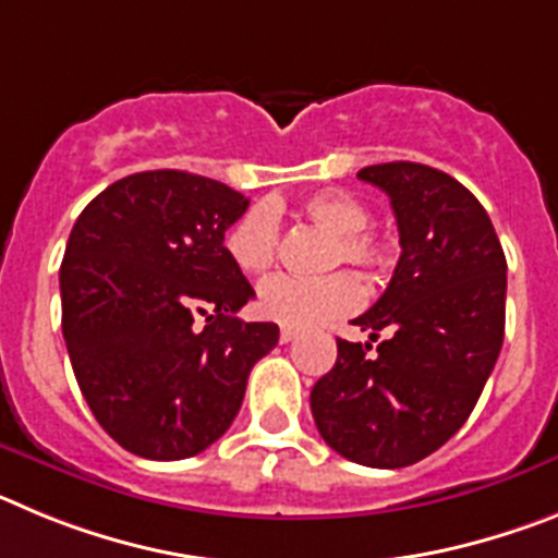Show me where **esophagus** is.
Listing matches in <instances>:
<instances>
[{
	"label": "esophagus",
	"instance_id": "34e87169",
	"mask_svg": "<svg viewBox=\"0 0 558 558\" xmlns=\"http://www.w3.org/2000/svg\"><path fill=\"white\" fill-rule=\"evenodd\" d=\"M295 335H299V329H293V327H282V329H279V340H282V343H290V340H293Z\"/></svg>",
	"mask_w": 558,
	"mask_h": 558
}]
</instances>
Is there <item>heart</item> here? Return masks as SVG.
I'll return each instance as SVG.
<instances>
[{
	"label": "heart",
	"mask_w": 558,
	"mask_h": 558,
	"mask_svg": "<svg viewBox=\"0 0 558 558\" xmlns=\"http://www.w3.org/2000/svg\"><path fill=\"white\" fill-rule=\"evenodd\" d=\"M299 211L313 229L332 236L329 265L349 263L363 270H383L391 265V240L366 229L372 223V211L347 192H318L304 201ZM279 245H282V231L270 204L251 206L226 234L231 263L251 276L268 274L274 268ZM360 302H363V290L349 274H332L324 279L276 276L256 293V310L268 322L295 329L352 313Z\"/></svg>",
	"instance_id": "obj_1"
}]
</instances>
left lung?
<instances>
[{
  "instance_id": "8db88e82",
  "label": "left lung",
  "mask_w": 558,
  "mask_h": 558,
  "mask_svg": "<svg viewBox=\"0 0 558 558\" xmlns=\"http://www.w3.org/2000/svg\"><path fill=\"white\" fill-rule=\"evenodd\" d=\"M391 198L399 263L386 293L338 340V360L310 393L318 433L363 466L399 470L450 441L470 418L506 329V254L481 201L416 161L363 167Z\"/></svg>"
}]
</instances>
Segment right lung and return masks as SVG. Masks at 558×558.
<instances>
[{"label": "right lung", "instance_id": "1", "mask_svg": "<svg viewBox=\"0 0 558 558\" xmlns=\"http://www.w3.org/2000/svg\"><path fill=\"white\" fill-rule=\"evenodd\" d=\"M245 209L220 181L147 170L106 186L72 226L63 340L95 418L133 456L179 461L215 445L279 340L276 324L236 318L254 288L223 240Z\"/></svg>", "mask_w": 558, "mask_h": 558}]
</instances>
